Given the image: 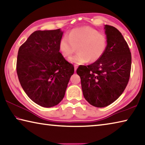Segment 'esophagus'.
Instances as JSON below:
<instances>
[{"instance_id":"1","label":"esophagus","mask_w":145,"mask_h":145,"mask_svg":"<svg viewBox=\"0 0 145 145\" xmlns=\"http://www.w3.org/2000/svg\"><path fill=\"white\" fill-rule=\"evenodd\" d=\"M75 72H76V70H77V67H78V65H75Z\"/></svg>"}]
</instances>
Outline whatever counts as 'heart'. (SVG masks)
<instances>
[{
	"mask_svg": "<svg viewBox=\"0 0 145 145\" xmlns=\"http://www.w3.org/2000/svg\"><path fill=\"white\" fill-rule=\"evenodd\" d=\"M107 38L104 34L89 27L73 29L68 36L61 38L59 50L65 58H70L78 50V53L70 59L75 65L95 63L99 60L106 50Z\"/></svg>",
	"mask_w": 145,
	"mask_h": 145,
	"instance_id": "1",
	"label": "heart"
}]
</instances>
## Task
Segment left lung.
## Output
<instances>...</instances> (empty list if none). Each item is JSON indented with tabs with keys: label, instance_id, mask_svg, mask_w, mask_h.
<instances>
[{
	"label": "left lung",
	"instance_id": "obj_1",
	"mask_svg": "<svg viewBox=\"0 0 145 145\" xmlns=\"http://www.w3.org/2000/svg\"><path fill=\"white\" fill-rule=\"evenodd\" d=\"M104 29L107 40L104 54L77 69L84 97L97 107H106L118 99L128 84L131 70V53L121 33L111 25Z\"/></svg>",
	"mask_w": 145,
	"mask_h": 145
}]
</instances>
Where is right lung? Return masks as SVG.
Returning a JSON list of instances; mask_svg holds the SVG:
<instances>
[{"label": "right lung", "instance_id": "obj_1", "mask_svg": "<svg viewBox=\"0 0 145 145\" xmlns=\"http://www.w3.org/2000/svg\"><path fill=\"white\" fill-rule=\"evenodd\" d=\"M63 32L36 31L20 46L16 72L27 95L44 107L57 105L65 97L74 67L59 52Z\"/></svg>", "mask_w": 145, "mask_h": 145}]
</instances>
